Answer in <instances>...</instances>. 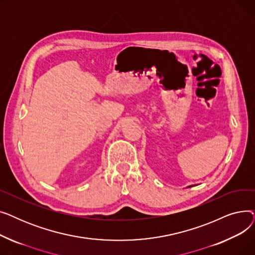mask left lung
Segmentation results:
<instances>
[{"mask_svg": "<svg viewBox=\"0 0 255 255\" xmlns=\"http://www.w3.org/2000/svg\"><path fill=\"white\" fill-rule=\"evenodd\" d=\"M190 187H191V186H190Z\"/></svg>", "mask_w": 255, "mask_h": 255, "instance_id": "1", "label": "left lung"}]
</instances>
